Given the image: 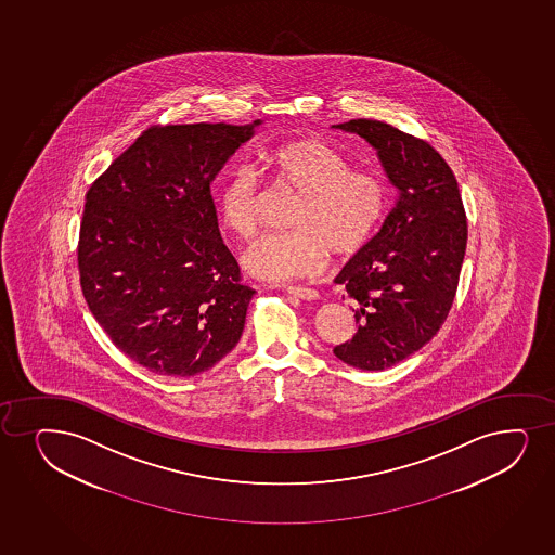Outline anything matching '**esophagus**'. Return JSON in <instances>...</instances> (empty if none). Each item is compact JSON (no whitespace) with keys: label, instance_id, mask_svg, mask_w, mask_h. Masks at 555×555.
I'll list each match as a JSON object with an SVG mask.
<instances>
[{"label":"esophagus","instance_id":"esophagus-1","mask_svg":"<svg viewBox=\"0 0 555 555\" xmlns=\"http://www.w3.org/2000/svg\"><path fill=\"white\" fill-rule=\"evenodd\" d=\"M285 293L293 294L296 298H300V300L312 301L319 300L320 294L317 291H312V288L298 287V285H285Z\"/></svg>","mask_w":555,"mask_h":555}]
</instances>
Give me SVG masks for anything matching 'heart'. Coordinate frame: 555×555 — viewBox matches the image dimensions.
<instances>
[{"mask_svg":"<svg viewBox=\"0 0 555 555\" xmlns=\"http://www.w3.org/2000/svg\"><path fill=\"white\" fill-rule=\"evenodd\" d=\"M262 172L285 191L298 194L285 233H268L249 246L243 264L270 281L314 274L327 254L350 255L369 243L382 223L389 191L379 176L350 170L348 160L314 139L267 147ZM220 222L248 241L259 228V185L246 166L233 168L217 192Z\"/></svg>","mask_w":555,"mask_h":555,"instance_id":"obj_1","label":"heart"}]
</instances>
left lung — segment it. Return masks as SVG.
<instances>
[{
    "label": "left lung",
    "mask_w": 555,
    "mask_h": 555,
    "mask_svg": "<svg viewBox=\"0 0 555 555\" xmlns=\"http://www.w3.org/2000/svg\"><path fill=\"white\" fill-rule=\"evenodd\" d=\"M333 128L359 134L398 191L382 230L340 274L357 332L333 353L359 370H385L421 350L444 324L465 259V207L457 179L426 141L379 120Z\"/></svg>",
    "instance_id": "left-lung-1"
}]
</instances>
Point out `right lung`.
Returning <instances> with one entry per match:
<instances>
[{"label":"right lung","instance_id":"right-lung-1","mask_svg":"<svg viewBox=\"0 0 555 555\" xmlns=\"http://www.w3.org/2000/svg\"><path fill=\"white\" fill-rule=\"evenodd\" d=\"M257 126H152L87 192L85 300L116 348L160 376L202 374L243 335L255 291L220 236L210 183Z\"/></svg>","mask_w":555,"mask_h":555}]
</instances>
